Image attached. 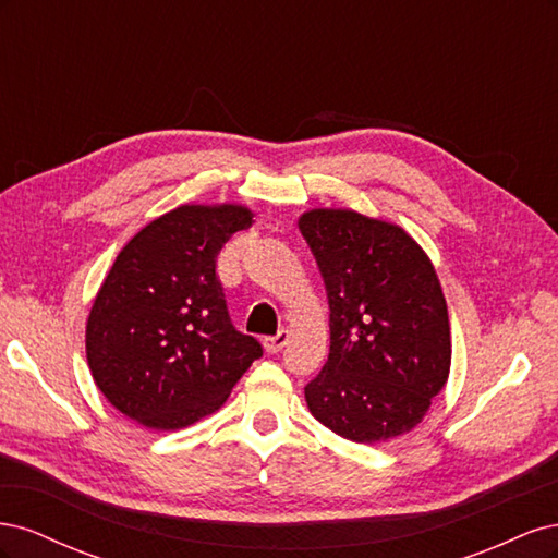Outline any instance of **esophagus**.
I'll return each mask as SVG.
<instances>
[{"label": "esophagus", "mask_w": 558, "mask_h": 558, "mask_svg": "<svg viewBox=\"0 0 558 558\" xmlns=\"http://www.w3.org/2000/svg\"><path fill=\"white\" fill-rule=\"evenodd\" d=\"M289 342V330H279L277 335H269V337H265L263 340V347H265V351H269V353H277V351H281L283 349V344Z\"/></svg>", "instance_id": "34e87169"}]
</instances>
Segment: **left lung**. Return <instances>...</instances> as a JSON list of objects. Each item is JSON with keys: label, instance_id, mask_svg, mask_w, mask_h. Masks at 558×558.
Listing matches in <instances>:
<instances>
[{"label": "left lung", "instance_id": "left-lung-1", "mask_svg": "<svg viewBox=\"0 0 558 558\" xmlns=\"http://www.w3.org/2000/svg\"><path fill=\"white\" fill-rule=\"evenodd\" d=\"M330 307V353L305 386L320 424L351 442L410 433L451 365L447 300L426 251L396 223L351 209L300 216Z\"/></svg>", "mask_w": 558, "mask_h": 558}]
</instances>
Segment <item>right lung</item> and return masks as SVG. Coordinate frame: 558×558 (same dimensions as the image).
Listing matches in <instances>:
<instances>
[{
    "mask_svg": "<svg viewBox=\"0 0 558 558\" xmlns=\"http://www.w3.org/2000/svg\"><path fill=\"white\" fill-rule=\"evenodd\" d=\"M253 223L242 205H181L118 253L86 324L99 391L140 426L179 430L214 414L263 356L232 326L216 258Z\"/></svg>",
    "mask_w": 558,
    "mask_h": 558,
    "instance_id": "1",
    "label": "right lung"
}]
</instances>
